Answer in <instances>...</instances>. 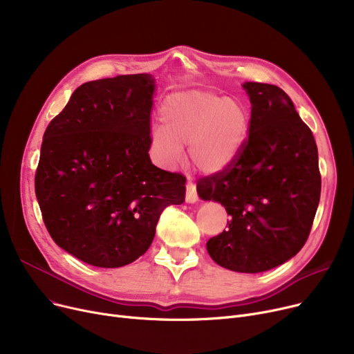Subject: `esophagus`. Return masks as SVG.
<instances>
[{"instance_id":"34e87169","label":"esophagus","mask_w":354,"mask_h":354,"mask_svg":"<svg viewBox=\"0 0 354 354\" xmlns=\"http://www.w3.org/2000/svg\"><path fill=\"white\" fill-rule=\"evenodd\" d=\"M198 199H199V196H198V192H196L195 183H194L191 179H188V182H187V201L191 202V203H194V202H196Z\"/></svg>"}]
</instances>
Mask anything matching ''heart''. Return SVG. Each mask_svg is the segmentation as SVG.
I'll list each match as a JSON object with an SVG mask.
<instances>
[{"mask_svg":"<svg viewBox=\"0 0 354 354\" xmlns=\"http://www.w3.org/2000/svg\"><path fill=\"white\" fill-rule=\"evenodd\" d=\"M163 127H155L152 146L163 165L180 160L183 145L199 171L219 172L235 159L248 135V111L236 99L203 90L179 91L160 106Z\"/></svg>","mask_w":354,"mask_h":354,"instance_id":"1","label":"heart"}]
</instances>
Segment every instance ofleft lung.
Instances as JSON below:
<instances>
[{
  "mask_svg": "<svg viewBox=\"0 0 354 354\" xmlns=\"http://www.w3.org/2000/svg\"><path fill=\"white\" fill-rule=\"evenodd\" d=\"M248 138L235 159L196 182L198 195L231 216L212 236L214 261L236 272H263L288 261L310 235L322 192L317 145L287 93L247 82Z\"/></svg>",
  "mask_w": 354,
  "mask_h": 354,
  "instance_id": "1",
  "label": "left lung"
}]
</instances>
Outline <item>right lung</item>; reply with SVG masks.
<instances>
[{
	"instance_id": "add662e5",
	"label": "right lung",
	"mask_w": 354,
	"mask_h": 354,
	"mask_svg": "<svg viewBox=\"0 0 354 354\" xmlns=\"http://www.w3.org/2000/svg\"><path fill=\"white\" fill-rule=\"evenodd\" d=\"M153 91L151 74L87 82L44 132L34 179L44 225L86 264L133 263L163 209L185 201L187 178L149 158Z\"/></svg>"
}]
</instances>
